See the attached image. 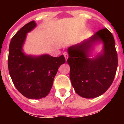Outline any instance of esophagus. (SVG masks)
<instances>
[{
	"instance_id": "obj_1",
	"label": "esophagus",
	"mask_w": 124,
	"mask_h": 124,
	"mask_svg": "<svg viewBox=\"0 0 124 124\" xmlns=\"http://www.w3.org/2000/svg\"><path fill=\"white\" fill-rule=\"evenodd\" d=\"M63 54H64V56L66 60H67L68 58V53L67 52H64L63 53Z\"/></svg>"
}]
</instances>
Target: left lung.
I'll return each mask as SVG.
<instances>
[{
	"mask_svg": "<svg viewBox=\"0 0 124 124\" xmlns=\"http://www.w3.org/2000/svg\"><path fill=\"white\" fill-rule=\"evenodd\" d=\"M104 42V52L94 59L88 58L93 44ZM70 78L75 92L85 98L101 96L112 85L117 67V54L114 36L104 28L96 32L91 38L68 49Z\"/></svg>",
	"mask_w": 124,
	"mask_h": 124,
	"instance_id": "left-lung-1",
	"label": "left lung"
}]
</instances>
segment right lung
Listing matches in <instances>:
<instances>
[{
	"mask_svg": "<svg viewBox=\"0 0 124 124\" xmlns=\"http://www.w3.org/2000/svg\"><path fill=\"white\" fill-rule=\"evenodd\" d=\"M36 25L34 21H31L15 34L10 43L8 58L12 82L18 91L29 99H41L48 94L58 68L66 62L64 55L34 57L23 53L22 47L26 33Z\"/></svg>",
	"mask_w": 124,
	"mask_h": 124,
	"instance_id": "obj_1",
	"label": "right lung"
}]
</instances>
